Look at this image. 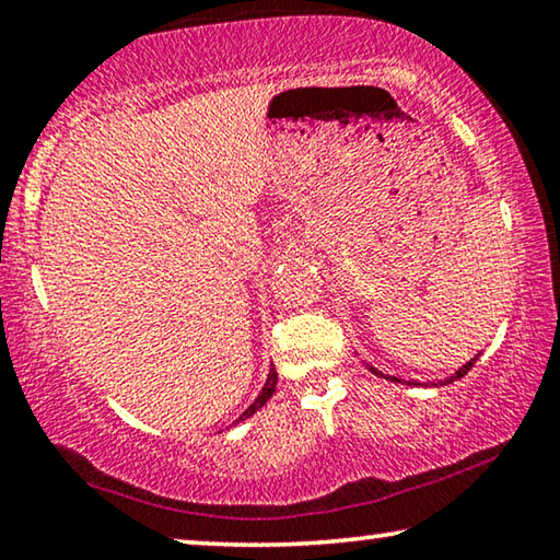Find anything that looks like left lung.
I'll use <instances>...</instances> for the list:
<instances>
[{"label":"left lung","mask_w":560,"mask_h":560,"mask_svg":"<svg viewBox=\"0 0 560 560\" xmlns=\"http://www.w3.org/2000/svg\"><path fill=\"white\" fill-rule=\"evenodd\" d=\"M476 359H478V357H476ZM476 359H471L468 363H464V366H460V369L456 371V374H451L448 378H443V381H439V384H433V386H446V384H454V381H458V378H464V376L468 374V371H471V366L476 363ZM369 371H371V374H376V376H384V374H381V371L371 369V366H369ZM386 378H388V381H401V378H396V376H386ZM416 386H423V384H416Z\"/></svg>","instance_id":"left-lung-1"}]
</instances>
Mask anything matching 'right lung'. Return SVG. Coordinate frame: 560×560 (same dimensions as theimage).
Returning <instances> with one entry per match:
<instances>
[{
	"label": "right lung",
	"instance_id": "add662e5",
	"mask_svg": "<svg viewBox=\"0 0 560 560\" xmlns=\"http://www.w3.org/2000/svg\"><path fill=\"white\" fill-rule=\"evenodd\" d=\"M277 381H279V376H277V369H273V363H271V369H269V376H266V384H264V388H261V394L254 398V404L248 406L242 416H238L236 423H238V421H246L248 416H254V413L259 411V408H261L266 401H269V398L273 396V392H277Z\"/></svg>",
	"mask_w": 560,
	"mask_h": 560
}]
</instances>
